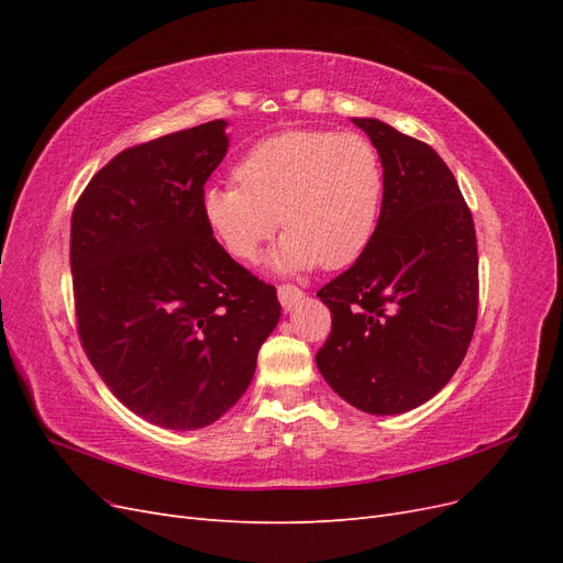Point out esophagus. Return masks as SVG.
<instances>
[{
    "instance_id": "34e87169",
    "label": "esophagus",
    "mask_w": 563,
    "mask_h": 563,
    "mask_svg": "<svg viewBox=\"0 0 563 563\" xmlns=\"http://www.w3.org/2000/svg\"><path fill=\"white\" fill-rule=\"evenodd\" d=\"M277 296H279V302L284 305V310L296 308V305L302 300V291H300V288L288 286V284H284V286L277 288Z\"/></svg>"
}]
</instances>
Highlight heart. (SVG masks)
I'll list each match as a JSON object with an SVG mask.
<instances>
[{"instance_id": "1", "label": "heart", "mask_w": 563, "mask_h": 563, "mask_svg": "<svg viewBox=\"0 0 563 563\" xmlns=\"http://www.w3.org/2000/svg\"><path fill=\"white\" fill-rule=\"evenodd\" d=\"M236 185H209L201 216L232 258L251 263L286 230L269 255L277 272L340 269L368 249L383 207V166L360 133L296 129L255 143L236 164Z\"/></svg>"}]
</instances>
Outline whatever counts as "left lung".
I'll return each instance as SVG.
<instances>
[{"label":"left lung","instance_id":"obj_1","mask_svg":"<svg viewBox=\"0 0 563 563\" xmlns=\"http://www.w3.org/2000/svg\"><path fill=\"white\" fill-rule=\"evenodd\" d=\"M378 150L383 207L368 249L317 294L331 335L317 368L373 416L432 399L463 364L479 305L472 213L437 152L380 119L352 117Z\"/></svg>","mask_w":563,"mask_h":563}]
</instances>
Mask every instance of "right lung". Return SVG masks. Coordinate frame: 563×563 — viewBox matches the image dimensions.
Masks as SVG:
<instances>
[{
  "mask_svg": "<svg viewBox=\"0 0 563 563\" xmlns=\"http://www.w3.org/2000/svg\"><path fill=\"white\" fill-rule=\"evenodd\" d=\"M225 129L216 119L119 152L73 213L81 345L112 395L166 430L225 416L282 314L277 288L234 263L203 223Z\"/></svg>",
  "mask_w": 563,
  "mask_h": 563,
  "instance_id": "add662e5",
  "label": "right lung"
}]
</instances>
